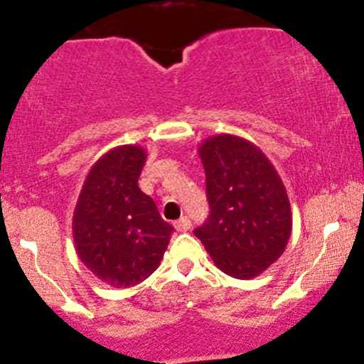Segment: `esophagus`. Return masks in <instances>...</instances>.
Here are the masks:
<instances>
[{"label": "esophagus", "mask_w": 364, "mask_h": 364, "mask_svg": "<svg viewBox=\"0 0 364 364\" xmlns=\"http://www.w3.org/2000/svg\"><path fill=\"white\" fill-rule=\"evenodd\" d=\"M190 226H191V221L188 218H186V215H183V218H179L178 221L174 223V228L178 231H181V233H185V231H188L190 230Z\"/></svg>", "instance_id": "1"}]
</instances>
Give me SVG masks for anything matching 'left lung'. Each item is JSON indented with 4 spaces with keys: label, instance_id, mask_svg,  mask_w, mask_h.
<instances>
[{
    "label": "left lung",
    "instance_id": "8db88e82",
    "mask_svg": "<svg viewBox=\"0 0 364 364\" xmlns=\"http://www.w3.org/2000/svg\"><path fill=\"white\" fill-rule=\"evenodd\" d=\"M198 155L210 214L195 237L223 273L259 277L283 254L292 233L285 185L262 150L245 138L210 136Z\"/></svg>",
    "mask_w": 364,
    "mask_h": 364
}]
</instances>
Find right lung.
<instances>
[{
  "label": "right lung",
  "mask_w": 364,
  "mask_h": 364,
  "mask_svg": "<svg viewBox=\"0 0 364 364\" xmlns=\"http://www.w3.org/2000/svg\"><path fill=\"white\" fill-rule=\"evenodd\" d=\"M146 161L139 145L103 154L87 173L72 215L79 259L98 279L127 289L161 264L174 228L138 186Z\"/></svg>",
  "instance_id": "add662e5"
}]
</instances>
